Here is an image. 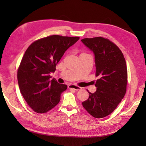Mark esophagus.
Wrapping results in <instances>:
<instances>
[{
    "label": "esophagus",
    "mask_w": 146,
    "mask_h": 146,
    "mask_svg": "<svg viewBox=\"0 0 146 146\" xmlns=\"http://www.w3.org/2000/svg\"><path fill=\"white\" fill-rule=\"evenodd\" d=\"M68 88H69L70 89L75 90H76V91L80 90L82 89L81 87H80V86L75 85H68Z\"/></svg>",
    "instance_id": "1"
}]
</instances>
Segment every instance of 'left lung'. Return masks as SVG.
Instances as JSON below:
<instances>
[{"mask_svg": "<svg viewBox=\"0 0 146 146\" xmlns=\"http://www.w3.org/2000/svg\"><path fill=\"white\" fill-rule=\"evenodd\" d=\"M81 41L94 52L96 77H98L94 94L82 102L83 107L95 118L101 119L112 113L122 101L127 90V69L123 54L118 46L102 37Z\"/></svg>", "mask_w": 146, "mask_h": 146, "instance_id": "8db88e82", "label": "left lung"}]
</instances>
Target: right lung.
Wrapping results in <instances>:
<instances>
[{
	"instance_id": "add662e5",
	"label": "right lung",
	"mask_w": 146,
	"mask_h": 146,
	"mask_svg": "<svg viewBox=\"0 0 146 146\" xmlns=\"http://www.w3.org/2000/svg\"><path fill=\"white\" fill-rule=\"evenodd\" d=\"M79 37L51 35L34 41L27 49L17 70L22 95L33 111L44 113L60 101L67 85L51 80L50 73L70 46Z\"/></svg>"
}]
</instances>
